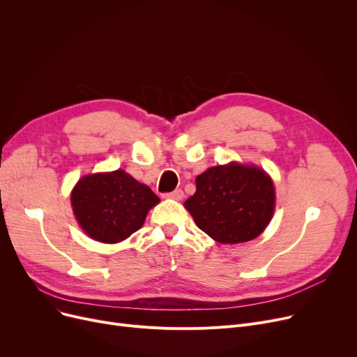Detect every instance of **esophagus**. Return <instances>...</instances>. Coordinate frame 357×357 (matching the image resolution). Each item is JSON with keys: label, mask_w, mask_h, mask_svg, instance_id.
Returning a JSON list of instances; mask_svg holds the SVG:
<instances>
[{"label": "esophagus", "mask_w": 357, "mask_h": 357, "mask_svg": "<svg viewBox=\"0 0 357 357\" xmlns=\"http://www.w3.org/2000/svg\"><path fill=\"white\" fill-rule=\"evenodd\" d=\"M165 197H166V198H171V199H176V201H179V199H182V198H183V192H182V190H175L174 192H169V194H166Z\"/></svg>", "instance_id": "1"}]
</instances>
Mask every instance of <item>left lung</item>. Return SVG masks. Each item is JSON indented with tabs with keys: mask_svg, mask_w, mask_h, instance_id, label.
<instances>
[{
	"mask_svg": "<svg viewBox=\"0 0 357 357\" xmlns=\"http://www.w3.org/2000/svg\"><path fill=\"white\" fill-rule=\"evenodd\" d=\"M197 191L185 208L197 226L222 245L256 238L268 227L275 211V186L264 169L230 162L198 175Z\"/></svg>",
	"mask_w": 357,
	"mask_h": 357,
	"instance_id": "left-lung-1",
	"label": "left lung"
}]
</instances>
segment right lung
<instances>
[{
	"label": "right lung",
	"instance_id": "1",
	"mask_svg": "<svg viewBox=\"0 0 357 357\" xmlns=\"http://www.w3.org/2000/svg\"><path fill=\"white\" fill-rule=\"evenodd\" d=\"M159 197L123 169L82 176L70 192L81 229L101 243H120L137 231Z\"/></svg>",
	"mask_w": 357,
	"mask_h": 357
}]
</instances>
